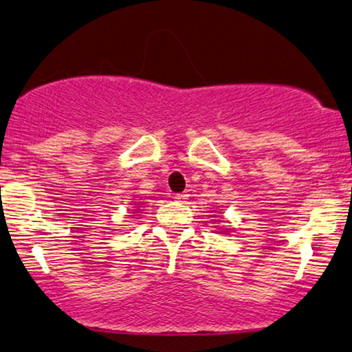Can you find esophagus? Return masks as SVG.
I'll use <instances>...</instances> for the list:
<instances>
[{
    "mask_svg": "<svg viewBox=\"0 0 352 352\" xmlns=\"http://www.w3.org/2000/svg\"><path fill=\"white\" fill-rule=\"evenodd\" d=\"M188 197H190L188 193H177L175 199H177V201H185V199H188Z\"/></svg>",
    "mask_w": 352,
    "mask_h": 352,
    "instance_id": "1",
    "label": "esophagus"
}]
</instances>
